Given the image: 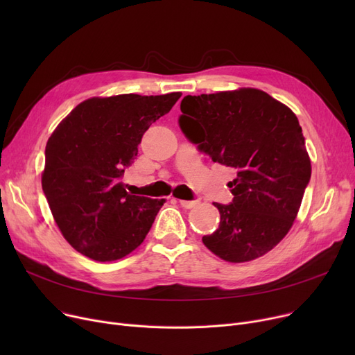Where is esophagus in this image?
I'll list each match as a JSON object with an SVG mask.
<instances>
[{"instance_id": "34e87169", "label": "esophagus", "mask_w": 355, "mask_h": 355, "mask_svg": "<svg viewBox=\"0 0 355 355\" xmlns=\"http://www.w3.org/2000/svg\"><path fill=\"white\" fill-rule=\"evenodd\" d=\"M198 202H200L198 200H180L181 207H184V209H193L197 206Z\"/></svg>"}]
</instances>
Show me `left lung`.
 Returning <instances> with one entry per match:
<instances>
[{"label":"left lung","instance_id":"left-lung-1","mask_svg":"<svg viewBox=\"0 0 355 355\" xmlns=\"http://www.w3.org/2000/svg\"><path fill=\"white\" fill-rule=\"evenodd\" d=\"M182 134L214 162L234 168L230 204L213 202L218 229L202 237L232 263L263 256L293 225L311 180L302 128L293 112L266 92L243 87L185 96Z\"/></svg>","mask_w":355,"mask_h":355}]
</instances>
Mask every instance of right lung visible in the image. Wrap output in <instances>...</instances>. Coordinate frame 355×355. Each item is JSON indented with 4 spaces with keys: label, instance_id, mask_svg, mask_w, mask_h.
I'll return each instance as SVG.
<instances>
[{
    "label": "right lung",
    "instance_id": "obj_1",
    "mask_svg": "<svg viewBox=\"0 0 355 355\" xmlns=\"http://www.w3.org/2000/svg\"><path fill=\"white\" fill-rule=\"evenodd\" d=\"M180 92L92 98L74 107L46 145L42 187L63 237L79 253L112 262L135 250L165 200L132 196L121 181L145 130Z\"/></svg>",
    "mask_w": 355,
    "mask_h": 355
}]
</instances>
